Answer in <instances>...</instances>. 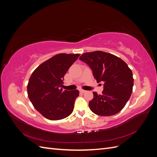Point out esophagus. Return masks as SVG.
Here are the masks:
<instances>
[{
	"mask_svg": "<svg viewBox=\"0 0 157 157\" xmlns=\"http://www.w3.org/2000/svg\"><path fill=\"white\" fill-rule=\"evenodd\" d=\"M86 92V90H82V89H80V93H82V94H83V93H85Z\"/></svg>",
	"mask_w": 157,
	"mask_h": 157,
	"instance_id": "esophagus-1",
	"label": "esophagus"
}]
</instances>
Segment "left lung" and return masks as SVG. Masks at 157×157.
<instances>
[{
  "instance_id": "left-lung-1",
  "label": "left lung",
  "mask_w": 157,
  "mask_h": 157,
  "mask_svg": "<svg viewBox=\"0 0 157 157\" xmlns=\"http://www.w3.org/2000/svg\"><path fill=\"white\" fill-rule=\"evenodd\" d=\"M79 59L91 68L94 77L103 82L102 94L94 92L89 107L100 116H111L120 112L129 100L134 86L132 70L118 57L102 51L86 52Z\"/></svg>"
}]
</instances>
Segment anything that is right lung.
Masks as SVG:
<instances>
[{"label": "right lung", "instance_id": "1", "mask_svg": "<svg viewBox=\"0 0 157 157\" xmlns=\"http://www.w3.org/2000/svg\"><path fill=\"white\" fill-rule=\"evenodd\" d=\"M80 54H59L40 64L33 71L27 84L33 105L45 118L61 120L72 113L78 90L63 91V77Z\"/></svg>", "mask_w": 157, "mask_h": 157}]
</instances>
